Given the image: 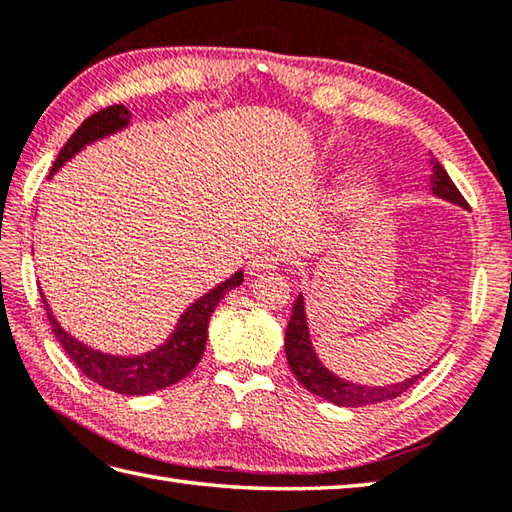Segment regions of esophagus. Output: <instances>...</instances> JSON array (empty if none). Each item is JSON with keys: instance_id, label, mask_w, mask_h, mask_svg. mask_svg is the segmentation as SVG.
Returning a JSON list of instances; mask_svg holds the SVG:
<instances>
[{"instance_id": "obj_1", "label": "esophagus", "mask_w": 512, "mask_h": 512, "mask_svg": "<svg viewBox=\"0 0 512 512\" xmlns=\"http://www.w3.org/2000/svg\"><path fill=\"white\" fill-rule=\"evenodd\" d=\"M278 265V256L274 254H256L247 260V274L249 276H258L263 272H272V269H276Z\"/></svg>"}]
</instances>
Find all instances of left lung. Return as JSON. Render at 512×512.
<instances>
[{"label": "left lung", "mask_w": 512, "mask_h": 512, "mask_svg": "<svg viewBox=\"0 0 512 512\" xmlns=\"http://www.w3.org/2000/svg\"><path fill=\"white\" fill-rule=\"evenodd\" d=\"M430 165H432V176H430L432 194L452 202V205L468 209V202L459 194V189L455 187V182L450 180L446 169L441 167V162L437 158H432ZM285 356H287L289 368H292L298 383H301L305 390H310L312 394H316V397H321L325 401L334 403V406H343V408H363V406H372V403L397 399L399 394L412 388V385L428 372L423 370L419 374H414L412 379L390 383V385H361V383L341 379L339 374L327 370L323 361L318 359V354L312 345L310 325H307L303 294H298L292 307V316H289V323L285 330Z\"/></svg>", "instance_id": "left-lung-1"}]
</instances>
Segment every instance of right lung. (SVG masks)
I'll list each match as a JSON object with an SVG mask.
<instances>
[{
	"label": "right lung",
	"instance_id": "right-lung-1",
	"mask_svg": "<svg viewBox=\"0 0 512 512\" xmlns=\"http://www.w3.org/2000/svg\"><path fill=\"white\" fill-rule=\"evenodd\" d=\"M129 124L131 111L124 104H113L109 109L93 113L91 118H86L82 122V127L73 133L69 142L64 144L60 156L53 162L51 176L60 171L71 158H75L82 149L89 147V144L109 138L118 131H124ZM240 283H243V272L238 269V272L231 274L227 281L218 283L214 289H209L207 294L196 298V301L180 314L176 327H173V332L169 334V339H165V343H160L156 350L133 356L100 352L91 345L77 341L75 336L71 332H66L60 321H57L53 310L48 307L42 289L40 294L55 339L60 341L62 350L71 356V361L77 368L106 390L127 394V397H142V394L169 388V385L182 381L196 368L207 345V327L211 314H214L218 307L220 298H225V294L238 287Z\"/></svg>",
	"mask_w": 512,
	"mask_h": 512
}]
</instances>
